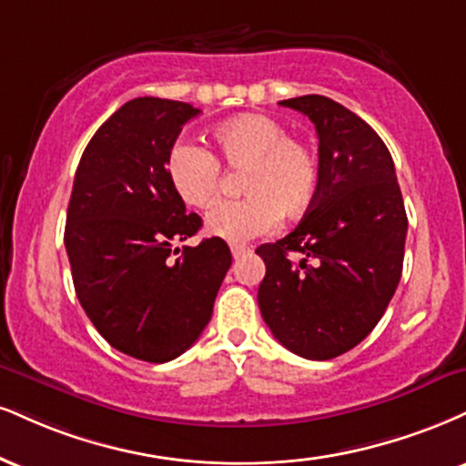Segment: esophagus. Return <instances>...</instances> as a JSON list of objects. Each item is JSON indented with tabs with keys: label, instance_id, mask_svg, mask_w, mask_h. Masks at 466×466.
<instances>
[{
	"label": "esophagus",
	"instance_id": "34e87169",
	"mask_svg": "<svg viewBox=\"0 0 466 466\" xmlns=\"http://www.w3.org/2000/svg\"><path fill=\"white\" fill-rule=\"evenodd\" d=\"M245 254H249V248H245V245H232V256L234 258H240Z\"/></svg>",
	"mask_w": 466,
	"mask_h": 466
}]
</instances>
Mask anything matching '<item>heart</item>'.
<instances>
[{
  "label": "heart",
  "mask_w": 466,
  "mask_h": 466,
  "mask_svg": "<svg viewBox=\"0 0 466 466\" xmlns=\"http://www.w3.org/2000/svg\"><path fill=\"white\" fill-rule=\"evenodd\" d=\"M212 138L221 160L248 167L243 193L248 198L221 201L206 217L212 237L240 245L278 228L282 212L299 217L319 193V160L310 145L287 137V127L260 112H243L218 123ZM167 176L179 199L206 208L218 198L221 162L193 141H176L167 154Z\"/></svg>",
  "instance_id": "1"
}]
</instances>
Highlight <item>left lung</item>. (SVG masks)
<instances>
[{
	"mask_svg": "<svg viewBox=\"0 0 466 466\" xmlns=\"http://www.w3.org/2000/svg\"><path fill=\"white\" fill-rule=\"evenodd\" d=\"M279 104L315 123L319 193L289 237L256 249L267 265L258 306L287 350L329 360L382 319L401 278L408 217L390 151L369 123L323 95Z\"/></svg>",
	"mask_w": 466,
	"mask_h": 466,
	"instance_id": "left-lung-1",
	"label": "left lung"
}]
</instances>
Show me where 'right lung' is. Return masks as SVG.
<instances>
[{"instance_id":"add662e5","label":"right lung","mask_w":466,"mask_h":466,"mask_svg":"<svg viewBox=\"0 0 466 466\" xmlns=\"http://www.w3.org/2000/svg\"><path fill=\"white\" fill-rule=\"evenodd\" d=\"M199 112L160 97L123 104L93 134L73 179L65 248L76 295L115 350L145 362H169L199 339L232 265L217 237L173 258L201 217L187 215L167 154Z\"/></svg>"}]
</instances>
